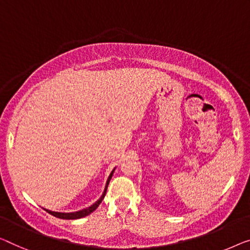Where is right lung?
<instances>
[{"label":"right lung","instance_id":"right-lung-1","mask_svg":"<svg viewBox=\"0 0 250 250\" xmlns=\"http://www.w3.org/2000/svg\"><path fill=\"white\" fill-rule=\"evenodd\" d=\"M113 172H114V169L112 170V173L110 174L109 178H107L105 189H104V192H103V194H102V196H101V199H100V200L98 201V202L94 203V204H93V206H91L89 208H84V210L78 211V212H72V213H62V212H54V211L46 210V208H44V210H46V211L48 212V213H50L51 215H54V217H56V218H59V219H66V220H74V219H80V218H84V217H86V215L91 214L93 211H95L96 208H98V207L100 206V203L102 202V200L104 199V195H105V193H106L107 185H109L111 177H112V175H113Z\"/></svg>","mask_w":250,"mask_h":250}]
</instances>
